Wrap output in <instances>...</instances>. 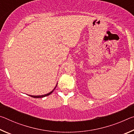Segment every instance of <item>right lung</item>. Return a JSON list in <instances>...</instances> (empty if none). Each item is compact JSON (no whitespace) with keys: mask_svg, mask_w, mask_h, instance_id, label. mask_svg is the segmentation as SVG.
Masks as SVG:
<instances>
[{"mask_svg":"<svg viewBox=\"0 0 134 134\" xmlns=\"http://www.w3.org/2000/svg\"><path fill=\"white\" fill-rule=\"evenodd\" d=\"M57 84H58V83H57V85H56V86H55V87H54V89L53 90H52V91H51L50 92L48 93L45 94H43V95H38V96H34V95H29V96H30L32 97H34V98H41V97H44L48 96V95L51 94L52 93H53V92H54V90H55V89L56 87H57Z\"/></svg>","mask_w":134,"mask_h":134,"instance_id":"obj_1","label":"right lung"}]
</instances>
